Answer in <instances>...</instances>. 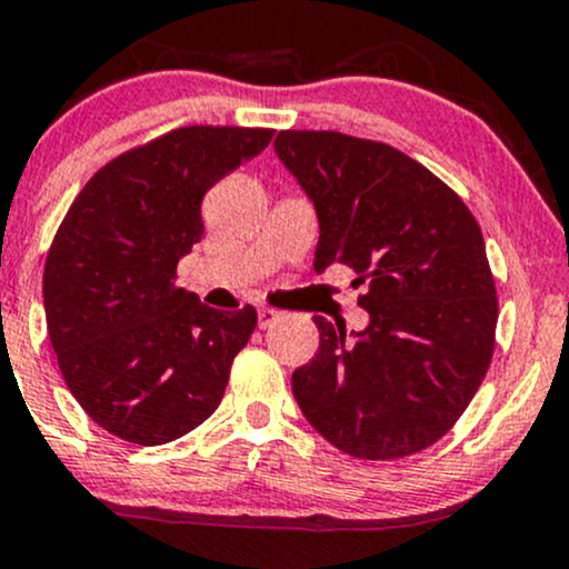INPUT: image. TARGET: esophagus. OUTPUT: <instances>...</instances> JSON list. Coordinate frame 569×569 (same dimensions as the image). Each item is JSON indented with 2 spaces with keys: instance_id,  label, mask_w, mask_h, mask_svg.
Returning <instances> with one entry per match:
<instances>
[{
  "instance_id": "1",
  "label": "esophagus",
  "mask_w": 569,
  "mask_h": 569,
  "mask_svg": "<svg viewBox=\"0 0 569 569\" xmlns=\"http://www.w3.org/2000/svg\"><path fill=\"white\" fill-rule=\"evenodd\" d=\"M278 318H280V312L272 310V307H259V329H270Z\"/></svg>"
}]
</instances>
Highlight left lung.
Instances as JSON below:
<instances>
[{"label": "left lung", "instance_id": "1", "mask_svg": "<svg viewBox=\"0 0 569 569\" xmlns=\"http://www.w3.org/2000/svg\"><path fill=\"white\" fill-rule=\"evenodd\" d=\"M276 152L316 206V270L348 264L369 312L352 335L312 318L321 345L293 371V398L345 455L420 452L455 426L492 361L498 297L479 224L439 176L382 141L280 130Z\"/></svg>", "mask_w": 569, "mask_h": 569}]
</instances>
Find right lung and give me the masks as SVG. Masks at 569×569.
I'll return each mask as SVG.
<instances>
[{
  "instance_id": "add662e5",
  "label": "right lung",
  "mask_w": 569,
  "mask_h": 569,
  "mask_svg": "<svg viewBox=\"0 0 569 569\" xmlns=\"http://www.w3.org/2000/svg\"><path fill=\"white\" fill-rule=\"evenodd\" d=\"M272 133L176 128L107 162L58 227L42 278L50 345L71 396L122 441L179 439L224 396L257 310L202 305L173 283L176 264L202 238V194Z\"/></svg>"
}]
</instances>
